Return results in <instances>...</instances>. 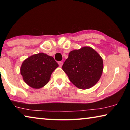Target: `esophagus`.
Instances as JSON below:
<instances>
[{
	"instance_id": "esophagus-1",
	"label": "esophagus",
	"mask_w": 130,
	"mask_h": 130,
	"mask_svg": "<svg viewBox=\"0 0 130 130\" xmlns=\"http://www.w3.org/2000/svg\"><path fill=\"white\" fill-rule=\"evenodd\" d=\"M58 64H59V66H60V67H62V66L63 65V62H62V61H60V62H58Z\"/></svg>"
}]
</instances>
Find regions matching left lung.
I'll use <instances>...</instances> for the list:
<instances>
[{"label": "left lung", "mask_w": 130, "mask_h": 130, "mask_svg": "<svg viewBox=\"0 0 130 130\" xmlns=\"http://www.w3.org/2000/svg\"><path fill=\"white\" fill-rule=\"evenodd\" d=\"M62 69L76 87L89 89L99 80L103 70L102 58L90 47L70 52Z\"/></svg>", "instance_id": "1"}]
</instances>
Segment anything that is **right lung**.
I'll return each mask as SVG.
<instances>
[{
	"label": "right lung",
	"mask_w": 130,
	"mask_h": 130,
	"mask_svg": "<svg viewBox=\"0 0 130 130\" xmlns=\"http://www.w3.org/2000/svg\"><path fill=\"white\" fill-rule=\"evenodd\" d=\"M58 67L53 57L41 53L30 56L23 61L21 73L27 85L39 89L49 82L53 72Z\"/></svg>",
	"instance_id": "right-lung-1"
}]
</instances>
